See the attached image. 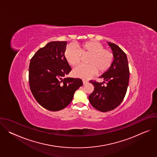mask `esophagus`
I'll return each instance as SVG.
<instances>
[{
    "mask_svg": "<svg viewBox=\"0 0 157 157\" xmlns=\"http://www.w3.org/2000/svg\"><path fill=\"white\" fill-rule=\"evenodd\" d=\"M82 82H83V84H87V83L88 82V81L86 80V79H82Z\"/></svg>",
    "mask_w": 157,
    "mask_h": 157,
    "instance_id": "obj_1",
    "label": "esophagus"
}]
</instances>
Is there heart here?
I'll use <instances>...</instances> for the list:
<instances>
[{"label":"heart","instance_id":"heart-1","mask_svg":"<svg viewBox=\"0 0 157 157\" xmlns=\"http://www.w3.org/2000/svg\"><path fill=\"white\" fill-rule=\"evenodd\" d=\"M81 56H88L86 60V65L78 67L73 71L75 76L80 78H88L95 75L106 73L114 62V53L110 50L104 49L101 43L96 41H88L76 48L68 47L64 52V56L72 66H78L81 61Z\"/></svg>","mask_w":157,"mask_h":157}]
</instances>
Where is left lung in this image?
Listing matches in <instances>:
<instances>
[{
	"label": "left lung",
	"mask_w": 157,
	"mask_h": 157,
	"mask_svg": "<svg viewBox=\"0 0 157 157\" xmlns=\"http://www.w3.org/2000/svg\"><path fill=\"white\" fill-rule=\"evenodd\" d=\"M107 43L114 53L113 64L106 73L99 77L104 80L103 82L90 81L94 89L89 96V101L93 107L101 112L112 110L121 104L125 96L129 81L126 54L117 44Z\"/></svg>",
	"instance_id": "left-lung-1"
}]
</instances>
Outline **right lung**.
<instances>
[{"instance_id":"add662e5","label":"right lung","mask_w":157,"mask_h":157,"mask_svg":"<svg viewBox=\"0 0 157 157\" xmlns=\"http://www.w3.org/2000/svg\"><path fill=\"white\" fill-rule=\"evenodd\" d=\"M66 41H51L39 49L29 65V85L36 101L50 111L63 109L82 85L79 78H66L71 70L64 52Z\"/></svg>"}]
</instances>
